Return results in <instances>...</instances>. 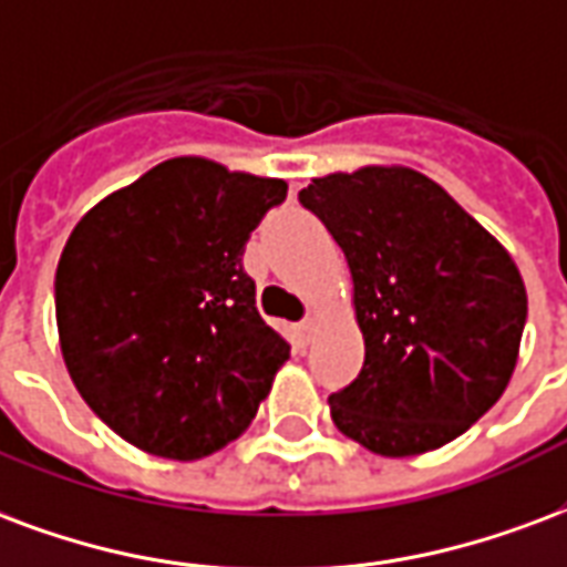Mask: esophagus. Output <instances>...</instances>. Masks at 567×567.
Returning a JSON list of instances; mask_svg holds the SVG:
<instances>
[{
    "mask_svg": "<svg viewBox=\"0 0 567 567\" xmlns=\"http://www.w3.org/2000/svg\"><path fill=\"white\" fill-rule=\"evenodd\" d=\"M297 330H300V342L309 346V342H312V333H316V321H312V318H306L303 324L297 327Z\"/></svg>",
    "mask_w": 567,
    "mask_h": 567,
    "instance_id": "esophagus-1",
    "label": "esophagus"
}]
</instances>
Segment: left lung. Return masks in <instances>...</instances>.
Segmentation results:
<instances>
[{"label": "left lung", "mask_w": 567, "mask_h": 567, "mask_svg": "<svg viewBox=\"0 0 567 567\" xmlns=\"http://www.w3.org/2000/svg\"><path fill=\"white\" fill-rule=\"evenodd\" d=\"M300 204L351 272L363 369L330 417L379 456L444 447L505 393L526 327V285L502 243L405 165L316 177Z\"/></svg>", "instance_id": "8db88e82"}]
</instances>
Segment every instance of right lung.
I'll list each match as a JSON object with an SVG mask.
<instances>
[{
  "mask_svg": "<svg viewBox=\"0 0 567 567\" xmlns=\"http://www.w3.org/2000/svg\"><path fill=\"white\" fill-rule=\"evenodd\" d=\"M285 192L177 155L74 225L56 267L60 351L120 439L192 463L249 430L291 348L258 316L243 251Z\"/></svg>",
  "mask_w": 567,
  "mask_h": 567,
  "instance_id": "obj_1",
  "label": "right lung"
}]
</instances>
